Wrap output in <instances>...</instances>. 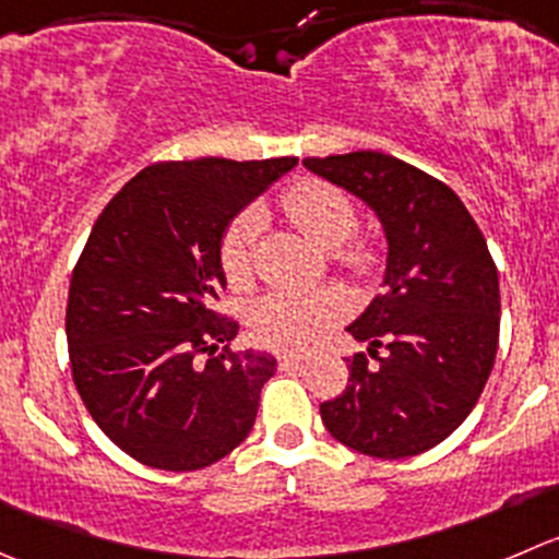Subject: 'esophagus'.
<instances>
[{"label":"esophagus","mask_w":559,"mask_h":559,"mask_svg":"<svg viewBox=\"0 0 559 559\" xmlns=\"http://www.w3.org/2000/svg\"><path fill=\"white\" fill-rule=\"evenodd\" d=\"M302 362H306V355H300V352H281V355H278V366L281 368L302 366Z\"/></svg>","instance_id":"obj_1"}]
</instances>
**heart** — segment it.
<instances>
[{
    "mask_svg": "<svg viewBox=\"0 0 559 559\" xmlns=\"http://www.w3.org/2000/svg\"><path fill=\"white\" fill-rule=\"evenodd\" d=\"M284 213L308 240L335 253L338 264L352 275H371L379 264V248L355 240L357 207L338 186L324 180H302L281 199ZM262 210L246 207L231 218L221 237V264L231 286L251 284L253 248L262 231ZM346 297L338 289L275 292L251 313L257 341L273 349H308L344 319Z\"/></svg>",
    "mask_w": 559,
    "mask_h": 559,
    "instance_id": "1",
    "label": "heart"
}]
</instances>
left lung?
Masks as SVG:
<instances>
[{"label":"left lung","instance_id":"8db88e82","mask_svg":"<svg viewBox=\"0 0 559 559\" xmlns=\"http://www.w3.org/2000/svg\"><path fill=\"white\" fill-rule=\"evenodd\" d=\"M302 164L360 197L388 235L384 292L346 328L377 362L346 357L344 393L319 406L324 429L373 459L431 451L464 424L495 366L500 281L484 231L445 182L393 155Z\"/></svg>","mask_w":559,"mask_h":559}]
</instances>
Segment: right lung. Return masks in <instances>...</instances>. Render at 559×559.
Returning a JSON list of instances; mask_svg holds the SVG:
<instances>
[{
  "mask_svg": "<svg viewBox=\"0 0 559 559\" xmlns=\"http://www.w3.org/2000/svg\"><path fill=\"white\" fill-rule=\"evenodd\" d=\"M297 158L160 160L106 204L70 275L68 355L103 435L135 462L193 473L253 429L275 357L235 352L226 289L229 221Z\"/></svg>",
  "mask_w": 559,
  "mask_h": 559,
  "instance_id": "obj_1",
  "label": "right lung"
}]
</instances>
